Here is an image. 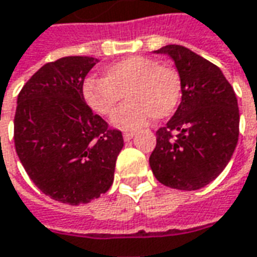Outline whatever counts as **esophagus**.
Returning <instances> with one entry per match:
<instances>
[{
	"mask_svg": "<svg viewBox=\"0 0 257 257\" xmlns=\"http://www.w3.org/2000/svg\"><path fill=\"white\" fill-rule=\"evenodd\" d=\"M135 135V132H131V131H126V132H123V139L125 141H131L132 138Z\"/></svg>",
	"mask_w": 257,
	"mask_h": 257,
	"instance_id": "obj_1",
	"label": "esophagus"
}]
</instances>
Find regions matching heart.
Segmentation results:
<instances>
[{"label":"heart","mask_w":257,"mask_h":257,"mask_svg":"<svg viewBox=\"0 0 257 257\" xmlns=\"http://www.w3.org/2000/svg\"><path fill=\"white\" fill-rule=\"evenodd\" d=\"M181 92L179 71L148 56L116 60L102 69V77L85 78L83 84L85 102L101 116L114 114L123 95L129 99L114 116L121 128H138L151 118L170 116L179 108Z\"/></svg>","instance_id":"heart-1"}]
</instances>
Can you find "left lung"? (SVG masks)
I'll use <instances>...</instances> for the list:
<instances>
[{"mask_svg": "<svg viewBox=\"0 0 257 257\" xmlns=\"http://www.w3.org/2000/svg\"><path fill=\"white\" fill-rule=\"evenodd\" d=\"M155 52L174 60L183 95L172 119L156 131L149 165L167 187L198 190L216 179L233 155L238 99L222 71L190 49L167 45Z\"/></svg>", "mask_w": 257, "mask_h": 257, "instance_id": "8db88e82", "label": "left lung"}]
</instances>
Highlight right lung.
Wrapping results in <instances>:
<instances>
[{
    "label": "right lung",
    "instance_id": "add662e5",
    "mask_svg": "<svg viewBox=\"0 0 257 257\" xmlns=\"http://www.w3.org/2000/svg\"><path fill=\"white\" fill-rule=\"evenodd\" d=\"M98 59L67 56L46 63L18 94L15 151L43 194L70 205L105 194L114 181L122 132L84 101L83 84Z\"/></svg>",
    "mask_w": 257,
    "mask_h": 257
}]
</instances>
